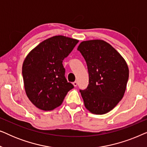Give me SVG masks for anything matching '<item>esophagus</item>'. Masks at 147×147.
I'll return each instance as SVG.
<instances>
[{
  "label": "esophagus",
  "mask_w": 147,
  "mask_h": 147,
  "mask_svg": "<svg viewBox=\"0 0 147 147\" xmlns=\"http://www.w3.org/2000/svg\"><path fill=\"white\" fill-rule=\"evenodd\" d=\"M73 85H74V87H76V86H78V82H76V81H75L74 82H73Z\"/></svg>",
  "instance_id": "obj_1"
}]
</instances>
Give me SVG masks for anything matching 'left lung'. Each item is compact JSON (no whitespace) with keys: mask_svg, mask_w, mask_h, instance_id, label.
I'll return each mask as SVG.
<instances>
[{"mask_svg":"<svg viewBox=\"0 0 147 147\" xmlns=\"http://www.w3.org/2000/svg\"><path fill=\"white\" fill-rule=\"evenodd\" d=\"M78 50L85 59L89 84L80 90L86 109L94 114L112 110L123 98L129 76L127 63L107 42L100 39L82 41Z\"/></svg>","mask_w":147,"mask_h":147,"instance_id":"obj_1","label":"left lung"}]
</instances>
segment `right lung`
<instances>
[{"instance_id":"right-lung-1","label":"right lung","mask_w":147,"mask_h":147,"mask_svg":"<svg viewBox=\"0 0 147 147\" xmlns=\"http://www.w3.org/2000/svg\"><path fill=\"white\" fill-rule=\"evenodd\" d=\"M78 40L63 35L42 41L25 57L22 67L26 94L36 107L49 111L59 106L74 88L65 77L63 60Z\"/></svg>"}]
</instances>
